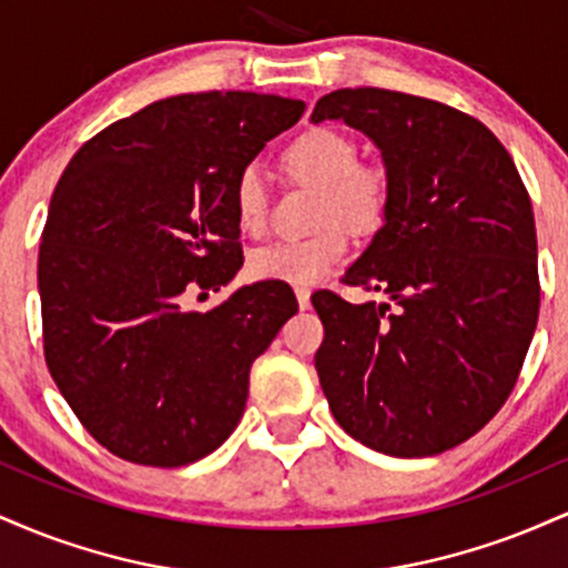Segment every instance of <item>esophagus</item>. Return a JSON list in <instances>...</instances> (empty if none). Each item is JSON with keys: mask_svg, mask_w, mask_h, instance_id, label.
Segmentation results:
<instances>
[{"mask_svg": "<svg viewBox=\"0 0 568 568\" xmlns=\"http://www.w3.org/2000/svg\"><path fill=\"white\" fill-rule=\"evenodd\" d=\"M296 302H298V310H310L312 293L306 288H296Z\"/></svg>", "mask_w": 568, "mask_h": 568, "instance_id": "34e87169", "label": "esophagus"}]
</instances>
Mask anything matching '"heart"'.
Returning a JSON list of instances; mask_svg holds the SVG:
<instances>
[{"label":"heart","instance_id":"heart-1","mask_svg":"<svg viewBox=\"0 0 568 568\" xmlns=\"http://www.w3.org/2000/svg\"><path fill=\"white\" fill-rule=\"evenodd\" d=\"M283 168L304 184L321 186L317 224L323 232L304 240H280L251 256L258 280L310 288L323 283L349 253L352 232H374L387 216L389 179L382 168L357 162V143L334 128H312L283 152ZM234 219L240 232L258 237L270 221V192L256 165H245L232 186Z\"/></svg>","mask_w":568,"mask_h":568}]
</instances>
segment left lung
Here are the masks:
<instances>
[{
    "label": "left lung",
    "instance_id": "obj_1",
    "mask_svg": "<svg viewBox=\"0 0 568 568\" xmlns=\"http://www.w3.org/2000/svg\"><path fill=\"white\" fill-rule=\"evenodd\" d=\"M344 120L379 146L384 226L344 283L387 302L312 296L315 355L336 422L389 456H433L473 438L505 406L539 317L529 192L475 116L382 88H344L312 122Z\"/></svg>",
    "mask_w": 568,
    "mask_h": 568
}]
</instances>
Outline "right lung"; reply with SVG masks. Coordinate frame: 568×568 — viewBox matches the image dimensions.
<instances>
[{
	"label": "right lung",
	"mask_w": 568,
	"mask_h": 568,
	"mask_svg": "<svg viewBox=\"0 0 568 568\" xmlns=\"http://www.w3.org/2000/svg\"><path fill=\"white\" fill-rule=\"evenodd\" d=\"M304 101L173 95L82 143L39 245L44 361L93 438L120 459L184 467L232 435L251 366L298 304L280 283L234 291L243 266L232 186Z\"/></svg>",
	"instance_id": "obj_1"
}]
</instances>
